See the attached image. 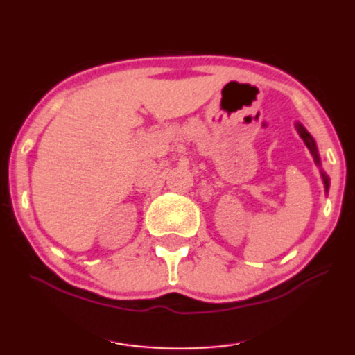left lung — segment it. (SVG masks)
Segmentation results:
<instances>
[{
	"instance_id": "obj_1",
	"label": "left lung",
	"mask_w": 355,
	"mask_h": 355,
	"mask_svg": "<svg viewBox=\"0 0 355 355\" xmlns=\"http://www.w3.org/2000/svg\"><path fill=\"white\" fill-rule=\"evenodd\" d=\"M296 128H297V133L301 135V138L304 139V143H306V146H307L309 149H311V153H312L313 159H315V162L318 164V166H320V157H318L315 141H313V138L311 137V133H309L307 130L304 128L299 122H296ZM322 177H323V183H325V189L328 191V188H329V180H328V177H327L325 173H323V172H322Z\"/></svg>"
}]
</instances>
